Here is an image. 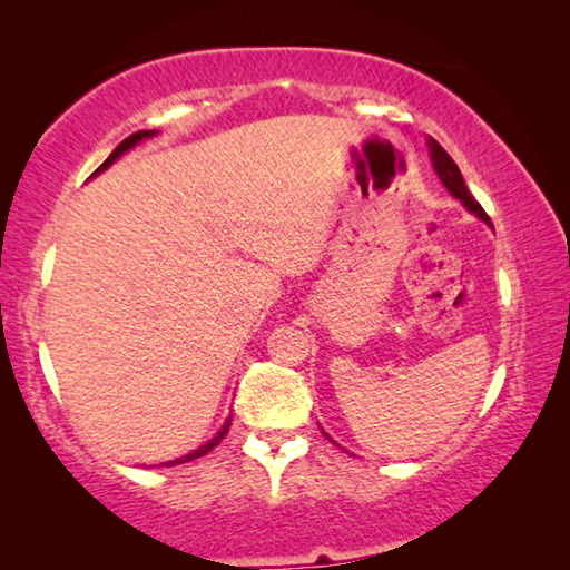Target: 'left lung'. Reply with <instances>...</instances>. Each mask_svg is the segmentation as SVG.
<instances>
[{"instance_id": "1", "label": "left lung", "mask_w": 570, "mask_h": 570, "mask_svg": "<svg viewBox=\"0 0 570 570\" xmlns=\"http://www.w3.org/2000/svg\"><path fill=\"white\" fill-rule=\"evenodd\" d=\"M428 147H431L433 168H435V174H439V178L443 181V186H446V189L454 194V197L462 202V205L470 209V213H474L478 217H482V220H485V223H490V217L485 215V209L480 207V202L472 197L470 189H466L464 178H462V174H459L456 163L451 160V155L443 150V147L435 142V139H431V142H428Z\"/></svg>"}]
</instances>
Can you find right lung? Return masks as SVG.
<instances>
[{"label": "right lung", "instance_id": "1", "mask_svg": "<svg viewBox=\"0 0 570 570\" xmlns=\"http://www.w3.org/2000/svg\"><path fill=\"white\" fill-rule=\"evenodd\" d=\"M153 135H155V131H135V135H129L127 139H124V142H121L119 147H116V150H114L111 155H108V158H106L104 163H100V168L96 170V174H100V170H104V168H108V166H111V163H114L116 158H119V155H124V153H127V150H129V147H135V145L139 142V139H145V137H153ZM228 428H230V417H228V423H225V425H223V431H220V433H217L213 441H209V443H205V446H202V449H194V451H191V454H186V456H181V459H174V462H166V464H184V462H191V459H199V456H205V454H207V451H213V449L217 446V443H220V441L225 439V433H228Z\"/></svg>", "mask_w": 570, "mask_h": 570}]
</instances>
